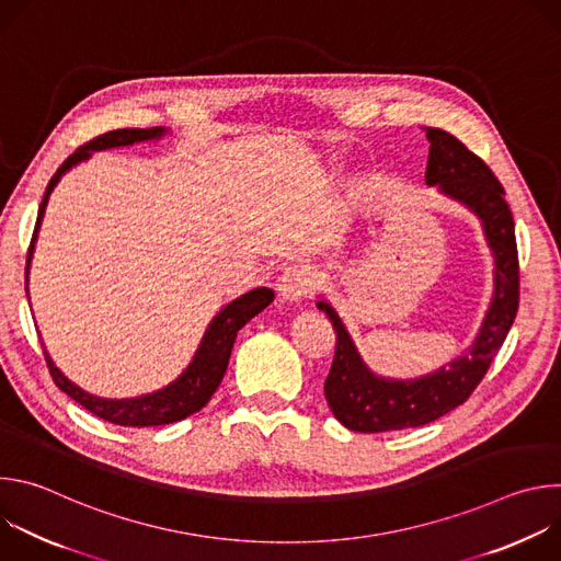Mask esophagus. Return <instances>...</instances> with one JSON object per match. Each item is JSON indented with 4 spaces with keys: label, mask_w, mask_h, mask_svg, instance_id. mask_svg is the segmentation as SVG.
<instances>
[{
    "label": "esophagus",
    "mask_w": 561,
    "mask_h": 561,
    "mask_svg": "<svg viewBox=\"0 0 561 561\" xmlns=\"http://www.w3.org/2000/svg\"><path fill=\"white\" fill-rule=\"evenodd\" d=\"M314 288V275L306 266H290L277 279V295L282 301H301Z\"/></svg>",
    "instance_id": "1"
}]
</instances>
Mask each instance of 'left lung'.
Returning a JSON list of instances; mask_svg holds the SVG:
<instances>
[{
	"label": "left lung",
	"mask_w": 561,
	"mask_h": 561,
	"mask_svg": "<svg viewBox=\"0 0 561 561\" xmlns=\"http://www.w3.org/2000/svg\"><path fill=\"white\" fill-rule=\"evenodd\" d=\"M431 141L426 184L468 208L482 221L489 249L495 257V290L472 344L446 366L415 377L394 379L373 373L362 359L331 301L319 299L337 333L331 373L324 381L333 415L357 433H383L424 426L461 407L486 375L502 348L519 306V260L515 221L504 199V188L493 171L457 137L442 128H424Z\"/></svg>",
	"instance_id": "8db88e82"
}]
</instances>
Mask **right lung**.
I'll use <instances>...</instances> for the list:
<instances>
[{
	"instance_id": "obj_1",
	"label": "right lung",
	"mask_w": 561,
	"mask_h": 561,
	"mask_svg": "<svg viewBox=\"0 0 561 561\" xmlns=\"http://www.w3.org/2000/svg\"><path fill=\"white\" fill-rule=\"evenodd\" d=\"M167 133H169V128H164V126L111 130V133H104V135L91 139L84 146H79L66 159V162L57 169V173L53 175V180L48 182L44 199L39 204L37 224H35L33 242H31V249H28V262H26V290H28V268H31V260H33V251H35V242H37V230L42 226L48 197H50L53 188L57 186V182L61 180V175H66L79 162H87V159H91V154L95 150L133 146V144H139V141H154V139H162ZM273 299H275V293L271 288H253L251 293H244L242 297H237L230 304H226L210 319V324H208V329H206V333L199 342V348L195 351L186 370L175 381H171L169 386L152 390V392H146V394H139V397L106 399V397L91 394L89 390L72 383L53 364V359L46 351H44V355H46L53 381L59 386V390H64L68 397L75 399L77 404H82L93 415H98V417H102L111 424L130 426V428L164 426V424L180 422V420L202 411L208 404V399L213 397V392L217 390V386L224 379V373H226L228 359H230V351H232V344H234V337H237L239 329H244L247 322H251V319L255 314H260Z\"/></svg>"
}]
</instances>
